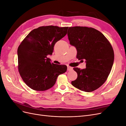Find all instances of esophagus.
Segmentation results:
<instances>
[{
  "instance_id": "34e87169",
  "label": "esophagus",
  "mask_w": 126,
  "mask_h": 126,
  "mask_svg": "<svg viewBox=\"0 0 126 126\" xmlns=\"http://www.w3.org/2000/svg\"><path fill=\"white\" fill-rule=\"evenodd\" d=\"M72 69H73V68L71 67H70V66H68L67 67V70L68 71H71L72 70Z\"/></svg>"
}]
</instances>
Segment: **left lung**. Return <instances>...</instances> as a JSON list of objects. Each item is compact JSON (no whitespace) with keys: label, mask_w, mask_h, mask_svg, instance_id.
<instances>
[{"label":"left lung","mask_w":126,"mask_h":126,"mask_svg":"<svg viewBox=\"0 0 126 126\" xmlns=\"http://www.w3.org/2000/svg\"><path fill=\"white\" fill-rule=\"evenodd\" d=\"M70 44L77 49V58L86 60V68H74L77 78L72 85L85 92H91L101 87L111 71L114 61L112 46L105 36L96 29L75 26L68 30Z\"/></svg>","instance_id":"1"}]
</instances>
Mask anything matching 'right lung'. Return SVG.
Wrapping results in <instances>:
<instances>
[{"label":"right lung","instance_id":"right-lung-1","mask_svg":"<svg viewBox=\"0 0 126 126\" xmlns=\"http://www.w3.org/2000/svg\"><path fill=\"white\" fill-rule=\"evenodd\" d=\"M68 27L41 26L34 29L19 46L18 70L21 78L30 88L45 91L55 84L58 76L67 71L64 64L51 63L47 57L51 55L55 44L67 34Z\"/></svg>","mask_w":126,"mask_h":126}]
</instances>
